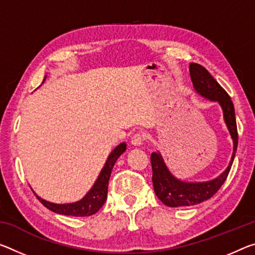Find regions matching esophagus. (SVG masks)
<instances>
[{
  "label": "esophagus",
  "instance_id": "obj_1",
  "mask_svg": "<svg viewBox=\"0 0 255 255\" xmlns=\"http://www.w3.org/2000/svg\"><path fill=\"white\" fill-rule=\"evenodd\" d=\"M144 139H145V136H144V134L143 132H135L134 135H132V137H131V144L134 145V146H140V145L143 144V142H144Z\"/></svg>",
  "mask_w": 255,
  "mask_h": 255
}]
</instances>
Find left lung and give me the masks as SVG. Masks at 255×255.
<instances>
[{
  "mask_svg": "<svg viewBox=\"0 0 255 255\" xmlns=\"http://www.w3.org/2000/svg\"><path fill=\"white\" fill-rule=\"evenodd\" d=\"M189 74L193 82L195 92L203 98L220 104L224 112V120L227 126L229 134L232 136L234 148L230 162L226 170L217 178L209 181H200V183H188L176 178L169 171L165 165L163 157L159 152H153L151 154L152 164V181L153 187L156 196L163 204L171 208L177 207H191V205L199 204L201 202L209 200L219 191V188L227 179V176L234 162V157L236 154L238 134L235 118V109L227 94L217 80L210 75V72L202 67L201 64H189Z\"/></svg>",
  "mask_w": 255,
  "mask_h": 255,
  "instance_id": "left-lung-1",
  "label": "left lung"
}]
</instances>
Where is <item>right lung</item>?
I'll list each match as a JSON object with an SVG mask.
<instances>
[{"label": "right lung", "instance_id": "obj_1", "mask_svg": "<svg viewBox=\"0 0 255 255\" xmlns=\"http://www.w3.org/2000/svg\"><path fill=\"white\" fill-rule=\"evenodd\" d=\"M44 80H45V78H44ZM126 143H121L113 149L110 153V155H109L103 169L101 170L98 179H96L94 185H93V187L80 201L68 204H55L40 199L38 195L35 194L36 197H37L38 201L44 207H46L48 210H51V211L55 213H59V215L74 217H87L94 215V213L98 212L102 208V205L107 200L108 185L111 176L112 168L115 165L116 161L118 160V157L126 151Z\"/></svg>", "mask_w": 255, "mask_h": 255}]
</instances>
